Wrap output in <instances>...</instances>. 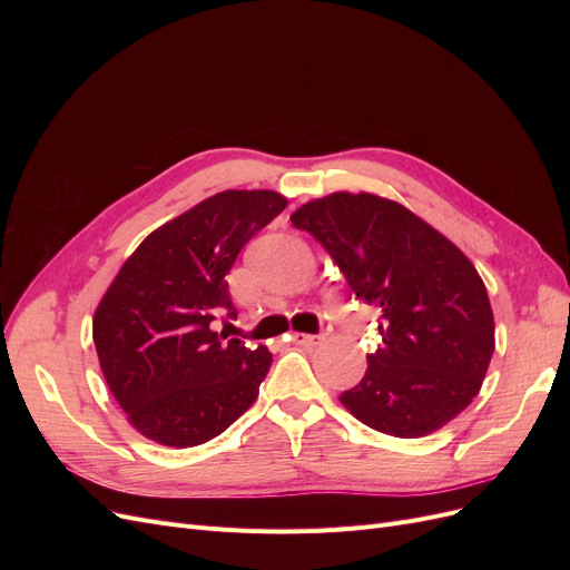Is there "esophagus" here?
<instances>
[{
  "instance_id": "esophagus-1",
  "label": "esophagus",
  "mask_w": 570,
  "mask_h": 570,
  "mask_svg": "<svg viewBox=\"0 0 570 570\" xmlns=\"http://www.w3.org/2000/svg\"><path fill=\"white\" fill-rule=\"evenodd\" d=\"M292 340H295L297 344H302V347H316L318 344V335H308V333H295L292 335Z\"/></svg>"
}]
</instances>
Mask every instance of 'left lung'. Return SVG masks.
Segmentation results:
<instances>
[{
	"mask_svg": "<svg viewBox=\"0 0 570 570\" xmlns=\"http://www.w3.org/2000/svg\"><path fill=\"white\" fill-rule=\"evenodd\" d=\"M292 226L314 235L356 299L381 308V347L340 394L377 433L423 438L473 402L494 352L485 283L454 243L406 206L368 193L306 202Z\"/></svg>",
	"mask_w": 570,
	"mask_h": 570,
	"instance_id": "1",
	"label": "left lung"
}]
</instances>
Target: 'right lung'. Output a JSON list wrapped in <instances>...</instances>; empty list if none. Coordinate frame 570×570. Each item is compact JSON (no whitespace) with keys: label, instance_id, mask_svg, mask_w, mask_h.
Listing matches in <instances>:
<instances>
[{"label":"right lung","instance_id":"right-lung-1","mask_svg":"<svg viewBox=\"0 0 570 570\" xmlns=\"http://www.w3.org/2000/svg\"><path fill=\"white\" fill-rule=\"evenodd\" d=\"M287 206L273 189H226L142 239L101 297L92 337L101 373L145 438L185 450L214 440L254 404L266 347L216 331L235 318L226 275Z\"/></svg>","mask_w":570,"mask_h":570}]
</instances>
